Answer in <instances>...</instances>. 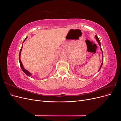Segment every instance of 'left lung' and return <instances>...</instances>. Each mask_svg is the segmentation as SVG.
<instances>
[{
  "label": "left lung",
  "mask_w": 121,
  "mask_h": 121,
  "mask_svg": "<svg viewBox=\"0 0 121 121\" xmlns=\"http://www.w3.org/2000/svg\"><path fill=\"white\" fill-rule=\"evenodd\" d=\"M95 37L96 38V41H97V42H98V43L99 45L100 46V50H101V52H102V49H101V44H100V42L99 40V39H98V37H97V35H95ZM102 63H101V65H100V68H99V69H98V71L100 70V69H101V67H102V64H103V61H104V56H103V53H102Z\"/></svg>",
  "instance_id": "left-lung-1"
}]
</instances>
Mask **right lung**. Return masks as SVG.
<instances>
[{
	"instance_id": "obj_1",
	"label": "right lung",
	"mask_w": 121,
	"mask_h": 121,
	"mask_svg": "<svg viewBox=\"0 0 121 121\" xmlns=\"http://www.w3.org/2000/svg\"><path fill=\"white\" fill-rule=\"evenodd\" d=\"M27 38V37H26L25 38V39L24 40V41H23V43L24 42V41H25L26 40V39ZM23 44H22V47H21V49H20V54H19V61H20V66H21V69H22L23 70V71L24 72V73H25V74H26V75H27L28 76H29V77H30V76H31V75H32V74L31 73L29 72V71H28V70H27V69H26L25 68H24V66H23V64H22V61H21V52H22V48H23Z\"/></svg>"
}]
</instances>
